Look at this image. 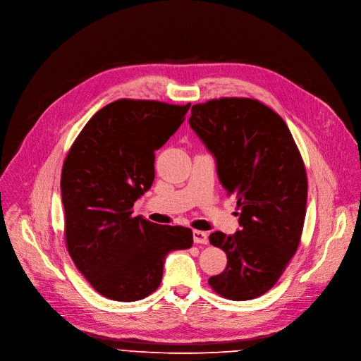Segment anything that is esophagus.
Segmentation results:
<instances>
[{
    "label": "esophagus",
    "instance_id": "esophagus-1",
    "mask_svg": "<svg viewBox=\"0 0 361 361\" xmlns=\"http://www.w3.org/2000/svg\"><path fill=\"white\" fill-rule=\"evenodd\" d=\"M192 240L194 243H200V245H207L209 243V236L206 232L202 231H194L192 232Z\"/></svg>",
    "mask_w": 361,
    "mask_h": 361
}]
</instances>
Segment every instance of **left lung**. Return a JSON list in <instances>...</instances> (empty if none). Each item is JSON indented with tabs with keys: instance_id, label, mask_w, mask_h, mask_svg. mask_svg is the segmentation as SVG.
I'll list each match as a JSON object with an SVG mask.
<instances>
[{
	"instance_id": "obj_1",
	"label": "left lung",
	"mask_w": 361,
	"mask_h": 361,
	"mask_svg": "<svg viewBox=\"0 0 361 361\" xmlns=\"http://www.w3.org/2000/svg\"><path fill=\"white\" fill-rule=\"evenodd\" d=\"M188 122L213 154L221 185L238 199L240 231L209 238L227 256L226 269L209 285L232 301L257 298L298 249L308 190L304 161L283 119L256 99L194 105Z\"/></svg>"
}]
</instances>
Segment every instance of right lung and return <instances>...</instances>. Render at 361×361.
Masks as SVG:
<instances>
[{"instance_id": "1", "label": "right lung", "mask_w": 361, "mask_h": 361, "mask_svg": "<svg viewBox=\"0 0 361 361\" xmlns=\"http://www.w3.org/2000/svg\"><path fill=\"white\" fill-rule=\"evenodd\" d=\"M190 104L119 99L97 111L61 170L66 246L76 268L104 297L133 302L161 283L170 252L188 249L192 232L133 216L152 185L155 151L180 128Z\"/></svg>"}]
</instances>
